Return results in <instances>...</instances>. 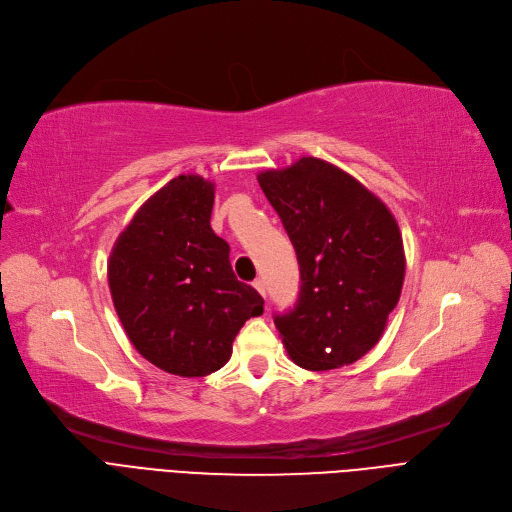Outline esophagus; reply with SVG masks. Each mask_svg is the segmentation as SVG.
<instances>
[{"label":"esophagus","instance_id":"esophagus-1","mask_svg":"<svg viewBox=\"0 0 512 512\" xmlns=\"http://www.w3.org/2000/svg\"><path fill=\"white\" fill-rule=\"evenodd\" d=\"M253 286H255V288H257V293H259V295H261V297H265V282H263V280H261V278H257V280H255V282H253Z\"/></svg>","mask_w":512,"mask_h":512}]
</instances>
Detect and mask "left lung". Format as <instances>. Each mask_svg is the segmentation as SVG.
Returning a JSON list of instances; mask_svg holds the SVG:
<instances>
[{
	"label": "left lung",
	"instance_id": "1",
	"mask_svg": "<svg viewBox=\"0 0 512 512\" xmlns=\"http://www.w3.org/2000/svg\"><path fill=\"white\" fill-rule=\"evenodd\" d=\"M291 238L301 293L274 324L291 360L332 370L379 343L406 274L393 213L353 175L316 157L257 175Z\"/></svg>",
	"mask_w": 512,
	"mask_h": 512
}]
</instances>
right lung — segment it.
I'll return each instance as SVG.
<instances>
[{
  "instance_id": "right-lung-1",
  "label": "right lung",
  "mask_w": 512,
  "mask_h": 512,
  "mask_svg": "<svg viewBox=\"0 0 512 512\" xmlns=\"http://www.w3.org/2000/svg\"><path fill=\"white\" fill-rule=\"evenodd\" d=\"M213 198L205 177H173L133 215L108 259L129 341L177 376L219 370L244 322L263 314L261 295L232 272L230 244L211 230Z\"/></svg>"
}]
</instances>
